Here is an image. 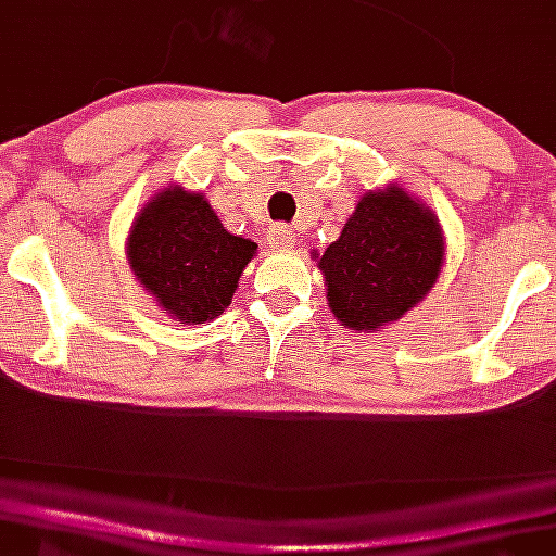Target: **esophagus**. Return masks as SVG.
<instances>
[{
  "instance_id": "34e87169",
  "label": "esophagus",
  "mask_w": 556,
  "mask_h": 556,
  "mask_svg": "<svg viewBox=\"0 0 556 556\" xmlns=\"http://www.w3.org/2000/svg\"><path fill=\"white\" fill-rule=\"evenodd\" d=\"M266 240H268V248L274 250H288L295 245V235H292V229L285 227V224H277V227L268 229Z\"/></svg>"
}]
</instances>
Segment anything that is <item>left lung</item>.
<instances>
[{"instance_id":"left-lung-1","label":"left lung","mask_w":556,"mask_h":556,"mask_svg":"<svg viewBox=\"0 0 556 556\" xmlns=\"http://www.w3.org/2000/svg\"><path fill=\"white\" fill-rule=\"evenodd\" d=\"M314 261L327 306L345 329L380 332L430 295L446 261L435 211L401 185L367 189L343 231Z\"/></svg>"}]
</instances>
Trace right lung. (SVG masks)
Masks as SVG:
<instances>
[{"label": "right lung", "instance_id": "obj_1", "mask_svg": "<svg viewBox=\"0 0 556 556\" xmlns=\"http://www.w3.org/2000/svg\"><path fill=\"white\" fill-rule=\"evenodd\" d=\"M255 250L253 240L227 231L205 192L181 185L157 189L126 237L137 282L179 325H205L222 316Z\"/></svg>", "mask_w": 556, "mask_h": 556}]
</instances>
